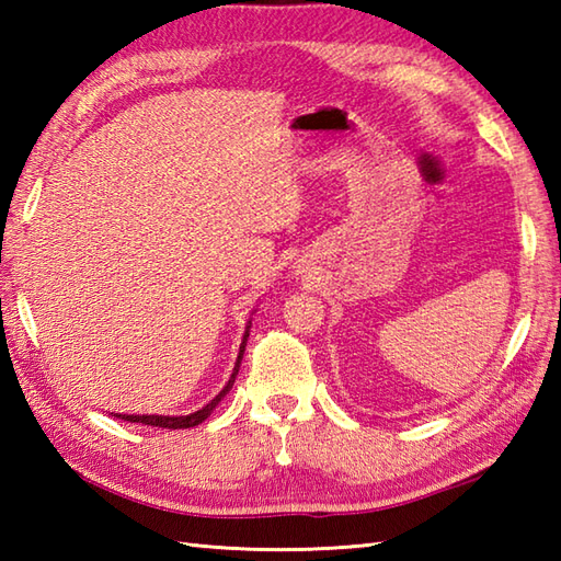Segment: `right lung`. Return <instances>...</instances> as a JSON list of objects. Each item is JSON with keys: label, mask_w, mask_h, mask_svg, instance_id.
Here are the masks:
<instances>
[{"label": "right lung", "mask_w": 561, "mask_h": 561, "mask_svg": "<svg viewBox=\"0 0 561 561\" xmlns=\"http://www.w3.org/2000/svg\"><path fill=\"white\" fill-rule=\"evenodd\" d=\"M250 320L245 325V335H243V342H241V350H238V359H236V366H233V374L229 378V383H226L221 388V392L214 400H209L205 408L197 410V412H190V414H183V416H163V414H113L117 416V420H125V422H139V424H147V426H161V428H190V426H197L207 420V416L214 412V408L224 400L226 392H229L233 388V380L238 376V366H241V359H243V352H245V342H248V335H250Z\"/></svg>", "instance_id": "obj_1"}]
</instances>
